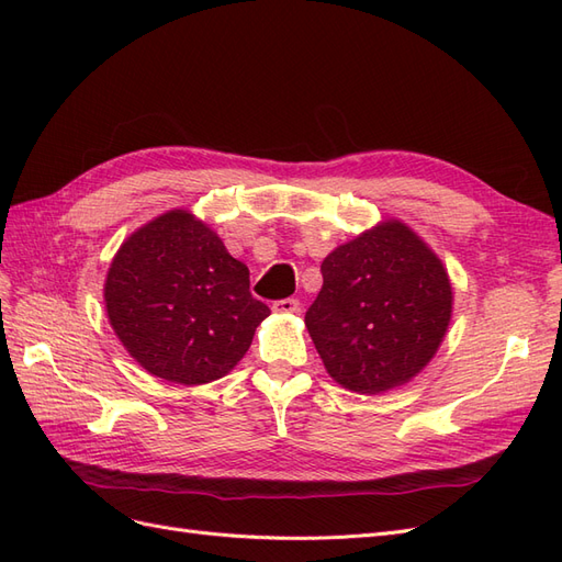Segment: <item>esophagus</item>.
<instances>
[{
	"label": "esophagus",
	"instance_id": "esophagus-1",
	"mask_svg": "<svg viewBox=\"0 0 562 562\" xmlns=\"http://www.w3.org/2000/svg\"><path fill=\"white\" fill-rule=\"evenodd\" d=\"M271 310L277 314H297L300 312V302L295 297H285V300H277L271 304Z\"/></svg>",
	"mask_w": 562,
	"mask_h": 562
}]
</instances>
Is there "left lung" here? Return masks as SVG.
Masks as SVG:
<instances>
[{"instance_id": "obj_1", "label": "left lung", "mask_w": 562, "mask_h": 562, "mask_svg": "<svg viewBox=\"0 0 562 562\" xmlns=\"http://www.w3.org/2000/svg\"><path fill=\"white\" fill-rule=\"evenodd\" d=\"M304 314L328 375L356 394L411 382L448 333L452 285L438 255L401 220L337 246Z\"/></svg>"}]
</instances>
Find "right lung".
Here are the masks:
<instances>
[{"label": "right lung", "instance_id": "obj_1", "mask_svg": "<svg viewBox=\"0 0 562 562\" xmlns=\"http://www.w3.org/2000/svg\"><path fill=\"white\" fill-rule=\"evenodd\" d=\"M110 326L149 375L206 384L244 359L271 314L248 267L190 211L151 220L116 250L105 281Z\"/></svg>", "mask_w": 562, "mask_h": 562}]
</instances>
